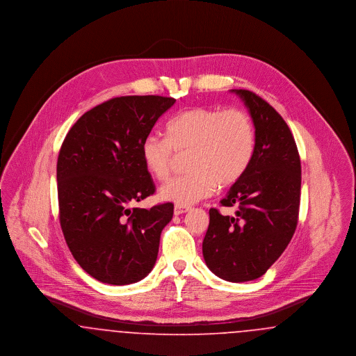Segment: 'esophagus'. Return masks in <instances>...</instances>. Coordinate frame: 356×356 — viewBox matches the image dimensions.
Segmentation results:
<instances>
[{
	"label": "esophagus",
	"instance_id": "1",
	"mask_svg": "<svg viewBox=\"0 0 356 356\" xmlns=\"http://www.w3.org/2000/svg\"><path fill=\"white\" fill-rule=\"evenodd\" d=\"M189 209H191L189 207H184V205H175V208H173V212H175V215L177 216V215H183V213H186Z\"/></svg>",
	"mask_w": 356,
	"mask_h": 356
}]
</instances>
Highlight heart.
<instances>
[{"mask_svg": "<svg viewBox=\"0 0 356 356\" xmlns=\"http://www.w3.org/2000/svg\"><path fill=\"white\" fill-rule=\"evenodd\" d=\"M254 128L240 108H191L167 124V137L147 136L141 144L144 164L154 179L170 177L176 152H191V173L176 177L160 189L164 200L191 205L211 196L216 186L236 184L254 159Z\"/></svg>", "mask_w": 356, "mask_h": 356, "instance_id": "b5f03b06", "label": "heart"}]
</instances>
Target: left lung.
I'll return each mask as SVG.
<instances>
[{"label":"left lung","mask_w":356,"mask_h":356,"mask_svg":"<svg viewBox=\"0 0 356 356\" xmlns=\"http://www.w3.org/2000/svg\"><path fill=\"white\" fill-rule=\"evenodd\" d=\"M232 92L244 102L254 121V159L220 202L224 207L237 205L235 216L209 209L203 256L216 276L241 283L264 275L293 236L302 167L295 138L283 118L254 92Z\"/></svg>","instance_id":"8db88e82"}]
</instances>
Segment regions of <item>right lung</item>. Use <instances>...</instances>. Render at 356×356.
<instances>
[{
  "mask_svg": "<svg viewBox=\"0 0 356 356\" xmlns=\"http://www.w3.org/2000/svg\"><path fill=\"white\" fill-rule=\"evenodd\" d=\"M176 102L122 96L92 108L70 128L57 160L60 224L69 250L92 277L125 286L152 271L173 204L131 208L154 193L141 144Z\"/></svg>",
  "mask_w": 356,
  "mask_h": 356,
  "instance_id": "right-lung-1",
  "label": "right lung"
}]
</instances>
